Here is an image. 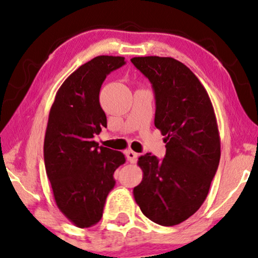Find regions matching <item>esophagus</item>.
I'll use <instances>...</instances> for the list:
<instances>
[{"mask_svg": "<svg viewBox=\"0 0 258 258\" xmlns=\"http://www.w3.org/2000/svg\"><path fill=\"white\" fill-rule=\"evenodd\" d=\"M126 157L130 162L135 163L138 159V154L135 153V151H132V150H128V151H126Z\"/></svg>", "mask_w": 258, "mask_h": 258, "instance_id": "34e87169", "label": "esophagus"}]
</instances>
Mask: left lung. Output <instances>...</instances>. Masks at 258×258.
Here are the masks:
<instances>
[{
	"label": "left lung",
	"instance_id": "1",
	"mask_svg": "<svg viewBox=\"0 0 258 258\" xmlns=\"http://www.w3.org/2000/svg\"><path fill=\"white\" fill-rule=\"evenodd\" d=\"M150 80L155 126L166 136V155L138 159L143 180L133 188L142 213L162 226L179 225L206 201L220 162V136L207 90L188 67L173 57H133Z\"/></svg>",
	"mask_w": 258,
	"mask_h": 258
}]
</instances>
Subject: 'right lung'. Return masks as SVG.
<instances>
[{
    "label": "right lung",
    "mask_w": 258,
    "mask_h": 258,
    "mask_svg": "<svg viewBox=\"0 0 258 258\" xmlns=\"http://www.w3.org/2000/svg\"><path fill=\"white\" fill-rule=\"evenodd\" d=\"M125 57L101 55L74 71L55 96L44 138V164L58 209L77 227L88 228L102 218L114 172L125 155L94 141L107 116L99 90Z\"/></svg>",
    "instance_id": "right-lung-1"
}]
</instances>
